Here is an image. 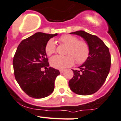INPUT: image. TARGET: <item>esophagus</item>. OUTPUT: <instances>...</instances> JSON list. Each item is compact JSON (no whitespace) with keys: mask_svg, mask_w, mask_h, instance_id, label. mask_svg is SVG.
Returning <instances> with one entry per match:
<instances>
[{"mask_svg":"<svg viewBox=\"0 0 121 121\" xmlns=\"http://www.w3.org/2000/svg\"><path fill=\"white\" fill-rule=\"evenodd\" d=\"M64 70H63V69H61V70H60V72L61 73H63V72H64Z\"/></svg>","mask_w":121,"mask_h":121,"instance_id":"obj_1","label":"esophagus"}]
</instances>
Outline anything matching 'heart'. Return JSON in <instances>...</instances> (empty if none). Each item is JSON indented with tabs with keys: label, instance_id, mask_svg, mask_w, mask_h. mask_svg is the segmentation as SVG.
Instances as JSON below:
<instances>
[{
	"label": "heart",
	"instance_id": "heart-1",
	"mask_svg": "<svg viewBox=\"0 0 121 121\" xmlns=\"http://www.w3.org/2000/svg\"><path fill=\"white\" fill-rule=\"evenodd\" d=\"M59 41L67 45L68 48L66 56L55 55L50 60V64L57 69H64L72 66L74 63V58L78 64H82L86 61L90 54V47L88 43L83 40H79L75 36L64 35L59 38ZM45 52L50 56L56 51V47L52 40L47 43L45 48Z\"/></svg>",
	"mask_w": 121,
	"mask_h": 121
}]
</instances>
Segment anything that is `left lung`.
Returning <instances> with one entry per match:
<instances>
[{
	"label": "left lung",
	"mask_w": 121,
	"mask_h": 121,
	"mask_svg": "<svg viewBox=\"0 0 121 121\" xmlns=\"http://www.w3.org/2000/svg\"><path fill=\"white\" fill-rule=\"evenodd\" d=\"M70 34L78 35L86 40L90 47V54L78 70H73L74 75L69 82V87L77 94H92L102 86L109 74L111 65L109 48L97 36L84 31Z\"/></svg>",
	"instance_id": "8db88e82"
}]
</instances>
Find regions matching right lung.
I'll use <instances>...</instances> for the list:
<instances>
[{"label": "right lung", "mask_w": 121, "mask_h": 121, "mask_svg": "<svg viewBox=\"0 0 121 121\" xmlns=\"http://www.w3.org/2000/svg\"><path fill=\"white\" fill-rule=\"evenodd\" d=\"M54 35L36 33L24 39L18 47L13 59L14 75L21 88L29 97L42 99L54 90V82L60 74L58 70L49 67L45 45ZM45 68L47 71H41Z\"/></svg>", "instance_id": "obj_1"}]
</instances>
